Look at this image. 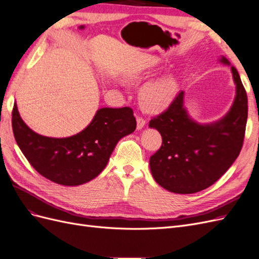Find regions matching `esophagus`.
Here are the masks:
<instances>
[{
  "mask_svg": "<svg viewBox=\"0 0 259 259\" xmlns=\"http://www.w3.org/2000/svg\"><path fill=\"white\" fill-rule=\"evenodd\" d=\"M146 125V120L143 116H137V130H142Z\"/></svg>",
  "mask_w": 259,
  "mask_h": 259,
  "instance_id": "1",
  "label": "esophagus"
}]
</instances>
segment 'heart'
Here are the masks:
<instances>
[{"mask_svg":"<svg viewBox=\"0 0 259 259\" xmlns=\"http://www.w3.org/2000/svg\"><path fill=\"white\" fill-rule=\"evenodd\" d=\"M132 80H137L138 74H131ZM177 91L173 77H163L149 83L142 91V101L149 110H161L173 100Z\"/></svg>","mask_w":259,"mask_h":259,"instance_id":"1","label":"heart"}]
</instances>
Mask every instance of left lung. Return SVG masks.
Returning a JSON list of instances; mask_svg holds the SVG:
<instances>
[{
  "label": "left lung",
  "instance_id": "obj_1",
  "mask_svg": "<svg viewBox=\"0 0 259 259\" xmlns=\"http://www.w3.org/2000/svg\"><path fill=\"white\" fill-rule=\"evenodd\" d=\"M225 64H229L222 58ZM237 96L223 120L200 125L188 116L180 91L165 111L149 126L162 136V146L150 156L151 174L164 189L189 194L215 184L237 160L244 142L247 95L237 69L231 67Z\"/></svg>",
  "mask_w": 259,
  "mask_h": 259
}]
</instances>
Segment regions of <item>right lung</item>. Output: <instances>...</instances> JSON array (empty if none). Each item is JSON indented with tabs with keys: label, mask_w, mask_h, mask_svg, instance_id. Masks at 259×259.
<instances>
[{
	"label": "right lung",
	"mask_w": 259,
	"mask_h": 259,
	"mask_svg": "<svg viewBox=\"0 0 259 259\" xmlns=\"http://www.w3.org/2000/svg\"><path fill=\"white\" fill-rule=\"evenodd\" d=\"M12 126L21 152L38 174L62 186H79L101 173L117 142L135 131L136 119L130 107L103 108L79 134L51 138L30 130L15 104Z\"/></svg>",
	"instance_id": "obj_1"
}]
</instances>
